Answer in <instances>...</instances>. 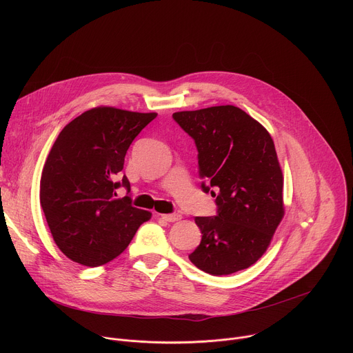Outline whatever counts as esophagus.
Here are the masks:
<instances>
[{
	"label": "esophagus",
	"mask_w": 353,
	"mask_h": 353,
	"mask_svg": "<svg viewBox=\"0 0 353 353\" xmlns=\"http://www.w3.org/2000/svg\"><path fill=\"white\" fill-rule=\"evenodd\" d=\"M162 218L168 222H177L181 219L180 214H168V215H162Z\"/></svg>",
	"instance_id": "1"
}]
</instances>
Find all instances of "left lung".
<instances>
[{"mask_svg":"<svg viewBox=\"0 0 353 353\" xmlns=\"http://www.w3.org/2000/svg\"><path fill=\"white\" fill-rule=\"evenodd\" d=\"M194 139L199 177L216 196V216H196L203 237L188 256L215 276L253 265L283 218V177L270 132L236 106L173 113ZM216 191L214 192L213 190Z\"/></svg>","mask_w":353,"mask_h":353,"instance_id":"1","label":"left lung"}]
</instances>
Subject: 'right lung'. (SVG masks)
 Returning a JSON list of instances; mask_svg holds the SVG:
<instances>
[{"label": "right lung", "mask_w": 353, "mask_h": 353, "mask_svg": "<svg viewBox=\"0 0 353 353\" xmlns=\"http://www.w3.org/2000/svg\"><path fill=\"white\" fill-rule=\"evenodd\" d=\"M158 114L90 109L68 123L47 157L40 205L52 236L72 261L103 265L120 256L150 212L132 207L125 176L119 180L135 137Z\"/></svg>", "instance_id": "add662e5"}]
</instances>
